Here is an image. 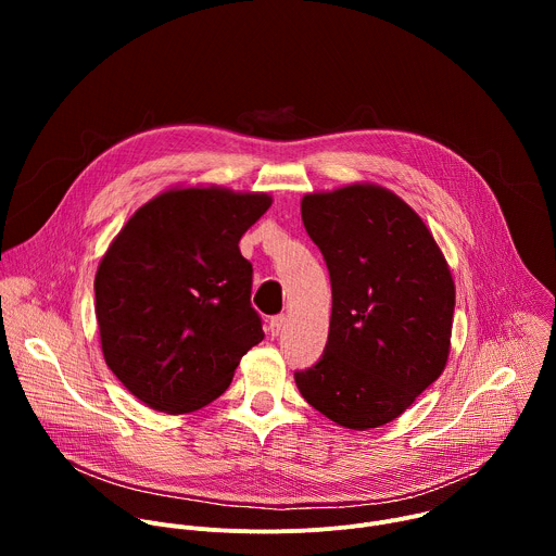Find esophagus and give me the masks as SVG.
<instances>
[{
	"label": "esophagus",
	"instance_id": "esophagus-1",
	"mask_svg": "<svg viewBox=\"0 0 556 556\" xmlns=\"http://www.w3.org/2000/svg\"><path fill=\"white\" fill-rule=\"evenodd\" d=\"M283 326H286V316H283V314L273 316V319L268 321V334H270V337H279L281 330H283Z\"/></svg>",
	"mask_w": 556,
	"mask_h": 556
}]
</instances>
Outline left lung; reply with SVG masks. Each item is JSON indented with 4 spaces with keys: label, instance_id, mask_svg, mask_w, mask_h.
<instances>
[{
    "label": "left lung",
    "instance_id": "obj_1",
    "mask_svg": "<svg viewBox=\"0 0 556 556\" xmlns=\"http://www.w3.org/2000/svg\"><path fill=\"white\" fill-rule=\"evenodd\" d=\"M332 283L324 356L294 380L332 422L365 431L399 418L442 374L455 286L433 235L399 195L352 185L301 200Z\"/></svg>",
    "mask_w": 556,
    "mask_h": 556
}]
</instances>
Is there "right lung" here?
I'll use <instances>...</instances> for the list:
<instances>
[{"instance_id": "obj_1", "label": "right lung", "mask_w": 556, "mask_h": 556, "mask_svg": "<svg viewBox=\"0 0 556 556\" xmlns=\"http://www.w3.org/2000/svg\"><path fill=\"white\" fill-rule=\"evenodd\" d=\"M266 193L176 189L140 206L101 260L94 292L108 367L147 407L189 414L226 391L264 339L242 235Z\"/></svg>"}]
</instances>
